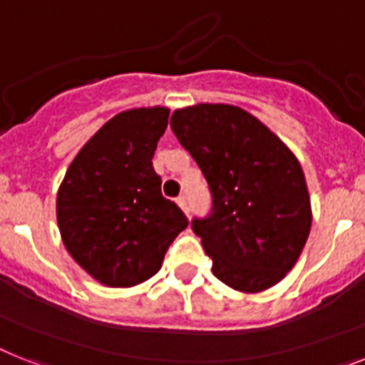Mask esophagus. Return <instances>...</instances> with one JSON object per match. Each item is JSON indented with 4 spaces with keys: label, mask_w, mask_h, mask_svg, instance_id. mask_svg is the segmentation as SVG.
I'll return each mask as SVG.
<instances>
[{
    "label": "esophagus",
    "mask_w": 365,
    "mask_h": 365,
    "mask_svg": "<svg viewBox=\"0 0 365 365\" xmlns=\"http://www.w3.org/2000/svg\"><path fill=\"white\" fill-rule=\"evenodd\" d=\"M176 202H178V206L182 207V210L185 211V213H189V204H187V197H185V195H182V197H178Z\"/></svg>",
    "instance_id": "34e87169"
}]
</instances>
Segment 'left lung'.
Masks as SVG:
<instances>
[{"mask_svg": "<svg viewBox=\"0 0 365 365\" xmlns=\"http://www.w3.org/2000/svg\"><path fill=\"white\" fill-rule=\"evenodd\" d=\"M170 128L200 167L211 213L192 232L232 289L258 293L292 271L312 226L304 173L267 125L226 103L178 109Z\"/></svg>", "mask_w": 365, "mask_h": 365, "instance_id": "left-lung-1", "label": "left lung"}]
</instances>
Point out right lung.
Instances as JSON below:
<instances>
[{
  "label": "right lung",
  "mask_w": 365,
  "mask_h": 365,
  "mask_svg": "<svg viewBox=\"0 0 365 365\" xmlns=\"http://www.w3.org/2000/svg\"><path fill=\"white\" fill-rule=\"evenodd\" d=\"M167 107L118 113L73 158L57 192V222L76 262L100 284L131 287L161 269L189 220L161 195L152 158Z\"/></svg>",
  "instance_id": "right-lung-1"
}]
</instances>
